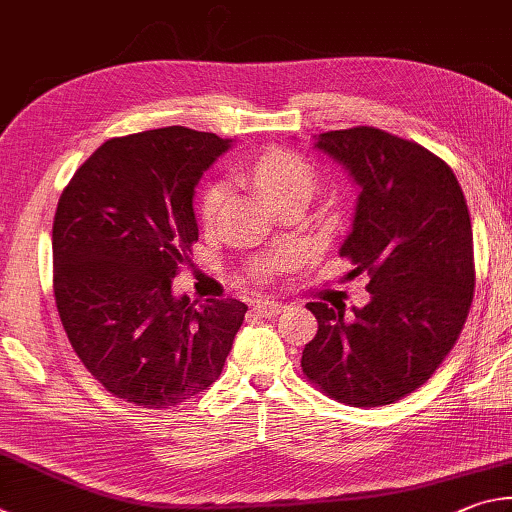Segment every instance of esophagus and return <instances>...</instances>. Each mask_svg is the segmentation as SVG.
<instances>
[{
  "instance_id": "obj_1",
  "label": "esophagus",
  "mask_w": 512,
  "mask_h": 512,
  "mask_svg": "<svg viewBox=\"0 0 512 512\" xmlns=\"http://www.w3.org/2000/svg\"><path fill=\"white\" fill-rule=\"evenodd\" d=\"M254 310H256L261 317H276V315H281V312L285 310V306H283V303H279V301L261 299V301H256Z\"/></svg>"
}]
</instances>
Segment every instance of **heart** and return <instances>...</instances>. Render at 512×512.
<instances>
[{"mask_svg": "<svg viewBox=\"0 0 512 512\" xmlns=\"http://www.w3.org/2000/svg\"><path fill=\"white\" fill-rule=\"evenodd\" d=\"M249 179L261 191L270 197L276 206H283L294 200L310 202V197L317 193L319 175L315 166L308 159L299 157L297 152L290 150H267L249 166ZM224 197H227V186L222 182H211L202 191L200 197V220L204 224H213L222 209ZM288 258L283 254H272L256 258L249 265L251 279L270 281L276 272H281Z\"/></svg>", "mask_w": 512, "mask_h": 512, "instance_id": "obj_1", "label": "heart"}]
</instances>
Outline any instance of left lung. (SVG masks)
Here are the masks:
<instances>
[{
  "label": "left lung",
  "mask_w": 512,
  "mask_h": 512,
  "mask_svg": "<svg viewBox=\"0 0 512 512\" xmlns=\"http://www.w3.org/2000/svg\"><path fill=\"white\" fill-rule=\"evenodd\" d=\"M360 186L339 256L371 276L353 317L312 301L303 375L328 398L382 407L414 393L452 351L474 297V242L461 184L441 157L371 125L319 134Z\"/></svg>",
  "instance_id": "left-lung-1"
}]
</instances>
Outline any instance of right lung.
I'll return each mask as SVG.
<instances>
[{
	"label": "right lung",
	"instance_id": "add662e5",
	"mask_svg": "<svg viewBox=\"0 0 512 512\" xmlns=\"http://www.w3.org/2000/svg\"><path fill=\"white\" fill-rule=\"evenodd\" d=\"M229 148L182 125L107 139L62 191L53 297L78 360L143 409H170L220 378L247 306L173 297L197 242L195 184Z\"/></svg>",
	"mask_w": 512,
	"mask_h": 512
}]
</instances>
